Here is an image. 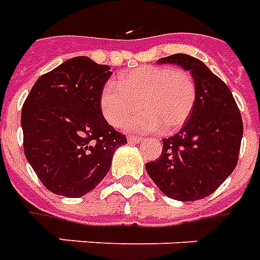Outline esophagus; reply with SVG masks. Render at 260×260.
I'll list each match as a JSON object with an SVG mask.
<instances>
[{
    "instance_id": "1",
    "label": "esophagus",
    "mask_w": 260,
    "mask_h": 260,
    "mask_svg": "<svg viewBox=\"0 0 260 260\" xmlns=\"http://www.w3.org/2000/svg\"><path fill=\"white\" fill-rule=\"evenodd\" d=\"M141 137H128L127 139V141L130 143V144H139V143H141Z\"/></svg>"
}]
</instances>
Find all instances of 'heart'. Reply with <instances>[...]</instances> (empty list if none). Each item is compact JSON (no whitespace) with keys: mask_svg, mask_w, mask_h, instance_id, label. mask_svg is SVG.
<instances>
[{"mask_svg":"<svg viewBox=\"0 0 260 260\" xmlns=\"http://www.w3.org/2000/svg\"><path fill=\"white\" fill-rule=\"evenodd\" d=\"M140 106H138V102ZM196 102V84L183 70L162 66H141L108 82L99 98L105 119L117 128L124 127L137 112L143 113L128 124V130L165 133L179 130Z\"/></svg>","mask_w":260,"mask_h":260,"instance_id":"heart-1","label":"heart"}]
</instances>
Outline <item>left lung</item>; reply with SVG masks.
I'll return each mask as SVG.
<instances>
[{"instance_id": "obj_1", "label": "left lung", "mask_w": 260, "mask_h": 260, "mask_svg": "<svg viewBox=\"0 0 260 260\" xmlns=\"http://www.w3.org/2000/svg\"><path fill=\"white\" fill-rule=\"evenodd\" d=\"M156 64H176L189 71L196 84V102L182 130L162 140V154L145 164V169L165 196L200 200L237 167L244 134L241 113L230 88L199 58L178 53Z\"/></svg>"}]
</instances>
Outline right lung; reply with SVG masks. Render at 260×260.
<instances>
[{"instance_id":"right-lung-1","label":"right lung","mask_w":260,"mask_h":260,"mask_svg":"<svg viewBox=\"0 0 260 260\" xmlns=\"http://www.w3.org/2000/svg\"><path fill=\"white\" fill-rule=\"evenodd\" d=\"M110 75L109 66L74 57L42 75L29 92L21 116L23 150L50 192L81 198L93 190L127 143L101 110Z\"/></svg>"}]
</instances>
